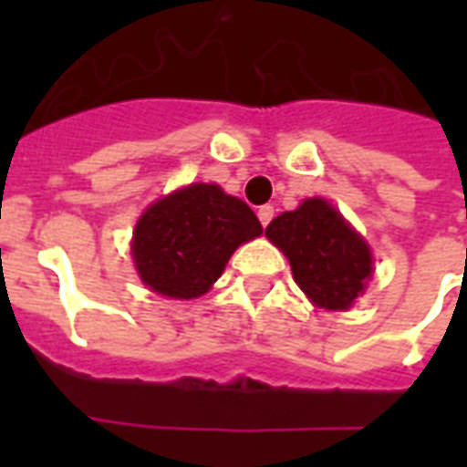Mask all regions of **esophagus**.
Listing matches in <instances>:
<instances>
[{"instance_id":"obj_1","label":"esophagus","mask_w":467,"mask_h":467,"mask_svg":"<svg viewBox=\"0 0 467 467\" xmlns=\"http://www.w3.org/2000/svg\"><path fill=\"white\" fill-rule=\"evenodd\" d=\"M256 215H259V223L266 227L271 223V218H274V205H262V208L256 211Z\"/></svg>"}]
</instances>
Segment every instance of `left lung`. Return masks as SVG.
<instances>
[{"label":"left lung","instance_id":"obj_1","mask_svg":"<svg viewBox=\"0 0 467 467\" xmlns=\"http://www.w3.org/2000/svg\"><path fill=\"white\" fill-rule=\"evenodd\" d=\"M266 237L288 256L300 291L325 310H348L373 276L370 247L325 198L281 213Z\"/></svg>","mask_w":467,"mask_h":467}]
</instances>
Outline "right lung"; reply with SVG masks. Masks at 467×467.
I'll return each instance as SVG.
<instances>
[{
	"mask_svg": "<svg viewBox=\"0 0 467 467\" xmlns=\"http://www.w3.org/2000/svg\"><path fill=\"white\" fill-rule=\"evenodd\" d=\"M262 230L254 211L218 183H191L142 213L130 249L150 291L191 300L211 291L234 249Z\"/></svg>",
	"mask_w": 467,
	"mask_h": 467,
	"instance_id": "obj_1",
	"label": "right lung"
}]
</instances>
